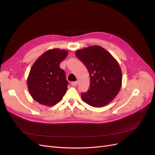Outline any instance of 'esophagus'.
Returning a JSON list of instances; mask_svg holds the SVG:
<instances>
[{
	"label": "esophagus",
	"instance_id": "esophagus-1",
	"mask_svg": "<svg viewBox=\"0 0 155 155\" xmlns=\"http://www.w3.org/2000/svg\"><path fill=\"white\" fill-rule=\"evenodd\" d=\"M78 81H74V82L71 83V85L72 87H76V86L78 85Z\"/></svg>",
	"mask_w": 155,
	"mask_h": 155
}]
</instances>
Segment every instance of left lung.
<instances>
[{"mask_svg":"<svg viewBox=\"0 0 155 155\" xmlns=\"http://www.w3.org/2000/svg\"><path fill=\"white\" fill-rule=\"evenodd\" d=\"M76 55L87 67L91 83L82 100L89 105L102 107L118 94L122 83V72L118 61L109 51L98 45L76 51Z\"/></svg>","mask_w":155,"mask_h":155,"instance_id":"8db88e82","label":"left lung"}]
</instances>
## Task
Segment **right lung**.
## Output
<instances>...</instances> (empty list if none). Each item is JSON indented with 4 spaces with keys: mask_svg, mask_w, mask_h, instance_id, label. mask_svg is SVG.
<instances>
[{
    "mask_svg": "<svg viewBox=\"0 0 155 155\" xmlns=\"http://www.w3.org/2000/svg\"><path fill=\"white\" fill-rule=\"evenodd\" d=\"M68 51L54 48L42 54L33 64L27 85L33 99L41 105L53 106L63 99L67 91L65 72L60 68Z\"/></svg>",
    "mask_w": 155,
    "mask_h": 155,
    "instance_id": "add662e5",
    "label": "right lung"
}]
</instances>
